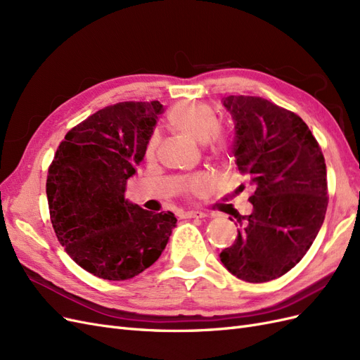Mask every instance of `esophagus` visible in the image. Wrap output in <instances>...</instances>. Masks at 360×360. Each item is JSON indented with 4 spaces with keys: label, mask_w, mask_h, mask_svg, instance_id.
<instances>
[{
    "label": "esophagus",
    "mask_w": 360,
    "mask_h": 360,
    "mask_svg": "<svg viewBox=\"0 0 360 360\" xmlns=\"http://www.w3.org/2000/svg\"><path fill=\"white\" fill-rule=\"evenodd\" d=\"M184 217H205L207 214L204 212H195V210H191V212H186L183 214Z\"/></svg>",
    "instance_id": "34e87169"
}]
</instances>
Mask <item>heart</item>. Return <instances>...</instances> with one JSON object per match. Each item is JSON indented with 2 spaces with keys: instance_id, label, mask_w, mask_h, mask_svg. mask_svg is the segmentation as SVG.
I'll return each instance as SVG.
<instances>
[{
  "instance_id": "heart-1",
  "label": "heart",
  "mask_w": 360,
  "mask_h": 360,
  "mask_svg": "<svg viewBox=\"0 0 360 360\" xmlns=\"http://www.w3.org/2000/svg\"><path fill=\"white\" fill-rule=\"evenodd\" d=\"M168 126L174 132L188 136L197 143H202L207 153L217 155L225 146V139L219 134H213L217 129V117L209 105L198 102H180L168 111ZM158 139L151 138L147 144V158L156 153ZM183 192L188 195H200L207 188V179L195 176L183 180Z\"/></svg>"
}]
</instances>
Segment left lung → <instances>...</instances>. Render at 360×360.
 Returning a JSON list of instances; mask_svg holds the SVG:
<instances>
[{
  "label": "left lung",
  "instance_id": "8db88e82",
  "mask_svg": "<svg viewBox=\"0 0 360 360\" xmlns=\"http://www.w3.org/2000/svg\"><path fill=\"white\" fill-rule=\"evenodd\" d=\"M222 103L234 120L233 155L254 188V209L237 217L236 240L219 257L234 276L258 284L285 275L308 252L328 210V174L297 114L257 96H228Z\"/></svg>",
  "mask_w": 360,
  "mask_h": 360
}]
</instances>
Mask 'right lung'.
<instances>
[{"label":"right lung","instance_id":"right-lung-1","mask_svg":"<svg viewBox=\"0 0 360 360\" xmlns=\"http://www.w3.org/2000/svg\"><path fill=\"white\" fill-rule=\"evenodd\" d=\"M160 102L105 106L70 129L49 165L46 195L53 231L76 264L108 281L130 279L165 249L177 217L124 200L144 159Z\"/></svg>","mask_w":360,"mask_h":360}]
</instances>
